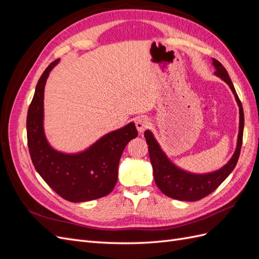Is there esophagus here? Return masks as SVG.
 I'll use <instances>...</instances> for the list:
<instances>
[{"label":"esophagus","instance_id":"1","mask_svg":"<svg viewBox=\"0 0 259 259\" xmlns=\"http://www.w3.org/2000/svg\"><path fill=\"white\" fill-rule=\"evenodd\" d=\"M149 126H150V120H149L148 117H146V116L138 117L136 121V127L139 133H143Z\"/></svg>","mask_w":259,"mask_h":259}]
</instances>
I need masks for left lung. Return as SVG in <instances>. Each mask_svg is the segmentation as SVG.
<instances>
[{
  "label": "left lung",
  "instance_id": "8db88e82",
  "mask_svg": "<svg viewBox=\"0 0 259 259\" xmlns=\"http://www.w3.org/2000/svg\"><path fill=\"white\" fill-rule=\"evenodd\" d=\"M213 64L216 68L215 74L230 86L240 108V127L236 152L232 155L228 164H226L223 168L214 171V173L205 175L190 174L176 167L161 150L160 146L156 143L151 132L146 131L145 137L148 144L149 156H150L153 168L154 182L156 186L159 187V189L171 199L180 201H198L207 197L208 194L216 190L218 186L229 176L233 168L236 167L239 160L243 140V127H244V113H243L242 104L225 67L216 59H213Z\"/></svg>",
  "mask_w": 259,
  "mask_h": 259
}]
</instances>
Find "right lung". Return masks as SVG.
I'll list each match as a JSON object with an SVG mask.
<instances>
[{
    "label": "right lung",
    "instance_id": "right-lung-1",
    "mask_svg": "<svg viewBox=\"0 0 259 259\" xmlns=\"http://www.w3.org/2000/svg\"><path fill=\"white\" fill-rule=\"evenodd\" d=\"M58 61L45 69L28 109L27 139L31 160L44 182L65 200L85 202L103 198L113 190L122 152L138 132L135 124L130 123L105 135L84 152L55 151L43 131V97L46 79Z\"/></svg>",
    "mask_w": 259,
    "mask_h": 259
}]
</instances>
